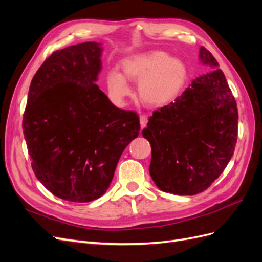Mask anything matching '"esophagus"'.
Wrapping results in <instances>:
<instances>
[{
	"mask_svg": "<svg viewBox=\"0 0 262 262\" xmlns=\"http://www.w3.org/2000/svg\"><path fill=\"white\" fill-rule=\"evenodd\" d=\"M147 117L146 116H141L140 117V124H141V129H144L146 124H147Z\"/></svg>",
	"mask_w": 262,
	"mask_h": 262,
	"instance_id": "esophagus-1",
	"label": "esophagus"
}]
</instances>
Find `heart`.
Instances as JSON below:
<instances>
[{
    "label": "heart",
    "mask_w": 262,
    "mask_h": 262,
    "mask_svg": "<svg viewBox=\"0 0 262 262\" xmlns=\"http://www.w3.org/2000/svg\"><path fill=\"white\" fill-rule=\"evenodd\" d=\"M122 74L112 71L106 78L109 96L122 102L131 95L128 82L138 83L141 101L148 107H164L175 100L187 82V68L175 57L163 51L129 55L121 61Z\"/></svg>",
    "instance_id": "heart-1"
}]
</instances>
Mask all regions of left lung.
<instances>
[{
	"mask_svg": "<svg viewBox=\"0 0 262 262\" xmlns=\"http://www.w3.org/2000/svg\"><path fill=\"white\" fill-rule=\"evenodd\" d=\"M199 60L210 72L154 112L142 131L152 147L150 177L162 191L178 195L208 189L231 161L237 142L238 112L225 75L204 47Z\"/></svg>",
	"mask_w": 262,
	"mask_h": 262,
	"instance_id": "1",
	"label": "left lung"
}]
</instances>
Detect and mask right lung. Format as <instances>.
I'll return each instance as SVG.
<instances>
[{"label": "right lung", "mask_w": 262, "mask_h": 262, "mask_svg": "<svg viewBox=\"0 0 262 262\" xmlns=\"http://www.w3.org/2000/svg\"><path fill=\"white\" fill-rule=\"evenodd\" d=\"M101 52L95 41L55 51L29 86L23 131L31 167L67 201L104 194L124 148L139 136L137 114L117 108L96 84Z\"/></svg>", "instance_id": "right-lung-1"}]
</instances>
